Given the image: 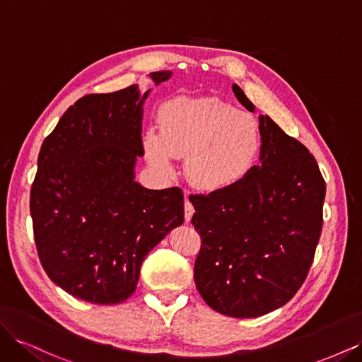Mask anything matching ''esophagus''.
Segmentation results:
<instances>
[{
	"label": "esophagus",
	"instance_id": "obj_1",
	"mask_svg": "<svg viewBox=\"0 0 362 362\" xmlns=\"http://www.w3.org/2000/svg\"><path fill=\"white\" fill-rule=\"evenodd\" d=\"M193 213H194L193 204L189 199V194H185V199H184V218H185V222H190L192 221Z\"/></svg>",
	"mask_w": 362,
	"mask_h": 362
}]
</instances>
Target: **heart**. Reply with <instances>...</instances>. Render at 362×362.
Segmentation results:
<instances>
[{
    "label": "heart",
    "instance_id": "obj_1",
    "mask_svg": "<svg viewBox=\"0 0 362 362\" xmlns=\"http://www.w3.org/2000/svg\"><path fill=\"white\" fill-rule=\"evenodd\" d=\"M160 128L144 131L148 161L164 177L175 157H185V173L196 187L225 192L255 170L262 137L257 119L218 98H173L158 112Z\"/></svg>",
    "mask_w": 362,
    "mask_h": 362
}]
</instances>
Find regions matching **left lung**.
Returning <instances> with one entry per match:
<instances>
[{
	"label": "left lung",
	"instance_id": "8db88e82",
	"mask_svg": "<svg viewBox=\"0 0 362 362\" xmlns=\"http://www.w3.org/2000/svg\"><path fill=\"white\" fill-rule=\"evenodd\" d=\"M234 95L255 110L245 92ZM259 164L237 187L190 194L202 245L194 284L217 313L250 319L286 305L302 287L323 226L326 184L299 140L259 116Z\"/></svg>",
	"mask_w": 362,
	"mask_h": 362
}]
</instances>
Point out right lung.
<instances>
[{
    "mask_svg": "<svg viewBox=\"0 0 362 362\" xmlns=\"http://www.w3.org/2000/svg\"><path fill=\"white\" fill-rule=\"evenodd\" d=\"M149 75L160 84L172 72ZM148 95L134 84L83 96L39 152L30 193L39 259L54 284L90 303L125 302L145 257L184 222L181 189L134 180Z\"/></svg>",
    "mask_w": 362,
    "mask_h": 362,
    "instance_id": "1",
    "label": "right lung"
}]
</instances>
